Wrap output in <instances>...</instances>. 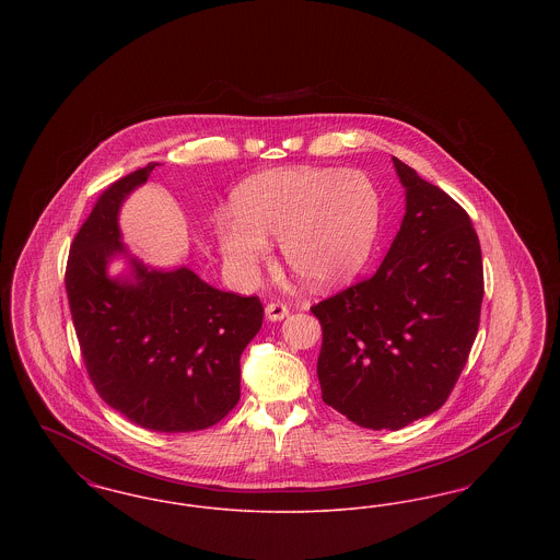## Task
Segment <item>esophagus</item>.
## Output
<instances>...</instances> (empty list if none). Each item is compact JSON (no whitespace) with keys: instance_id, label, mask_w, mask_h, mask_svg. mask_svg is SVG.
Segmentation results:
<instances>
[{"instance_id":"1","label":"esophagus","mask_w":560,"mask_h":560,"mask_svg":"<svg viewBox=\"0 0 560 560\" xmlns=\"http://www.w3.org/2000/svg\"><path fill=\"white\" fill-rule=\"evenodd\" d=\"M265 315L270 323H277V320H283L290 315V308L285 304H279V302H270L267 308H265Z\"/></svg>"}]
</instances>
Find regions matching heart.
Wrapping results in <instances>:
<instances>
[{
	"mask_svg": "<svg viewBox=\"0 0 560 560\" xmlns=\"http://www.w3.org/2000/svg\"><path fill=\"white\" fill-rule=\"evenodd\" d=\"M224 265L252 279L281 240L293 275L313 290L352 281L372 256L380 231V195L354 170L285 167L247 178L233 195V212L213 220Z\"/></svg>",
	"mask_w": 560,
	"mask_h": 560,
	"instance_id": "heart-1",
	"label": "heart"
}]
</instances>
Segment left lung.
<instances>
[{
    "mask_svg": "<svg viewBox=\"0 0 560 560\" xmlns=\"http://www.w3.org/2000/svg\"><path fill=\"white\" fill-rule=\"evenodd\" d=\"M405 215L372 279L313 306L323 400L350 422L399 430L452 393L479 331L482 260L468 213L393 158Z\"/></svg>",
    "mask_w": 560,
    "mask_h": 560,
    "instance_id": "obj_1",
    "label": "left lung"
}]
</instances>
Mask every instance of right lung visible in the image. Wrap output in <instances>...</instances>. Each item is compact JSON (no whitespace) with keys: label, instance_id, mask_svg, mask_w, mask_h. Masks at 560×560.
Returning a JSON list of instances; mask_svg holds the SVG:
<instances>
[{"label":"right lung","instance_id":"1","mask_svg":"<svg viewBox=\"0 0 560 560\" xmlns=\"http://www.w3.org/2000/svg\"><path fill=\"white\" fill-rule=\"evenodd\" d=\"M160 163L101 195L75 235L65 288L88 373L98 395L138 427H213L240 400L241 352L262 327L256 295L220 292L190 268H155L128 252L119 212ZM126 259L110 276L107 265Z\"/></svg>","mask_w":560,"mask_h":560}]
</instances>
